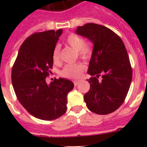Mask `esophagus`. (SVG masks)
Returning a JSON list of instances; mask_svg holds the SVG:
<instances>
[{"label":"esophagus","mask_w":147,"mask_h":147,"mask_svg":"<svg viewBox=\"0 0 147 147\" xmlns=\"http://www.w3.org/2000/svg\"><path fill=\"white\" fill-rule=\"evenodd\" d=\"M79 82L80 81L79 80H76V81H74V85H75V86H77V85L79 84Z\"/></svg>","instance_id":"obj_1"}]
</instances>
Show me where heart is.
<instances>
[{
	"label": "heart",
	"mask_w": 147,
	"mask_h": 147,
	"mask_svg": "<svg viewBox=\"0 0 147 147\" xmlns=\"http://www.w3.org/2000/svg\"><path fill=\"white\" fill-rule=\"evenodd\" d=\"M65 43L75 50L78 51L79 55L84 59L89 57L92 53V48L89 43L85 42L84 39L76 33L69 34L65 39ZM60 50L61 47L59 45H55L53 51V59L55 63H58L60 61ZM83 69L84 66L82 64H68L65 65L61 71V76L68 78H78Z\"/></svg>",
	"instance_id": "1"
}]
</instances>
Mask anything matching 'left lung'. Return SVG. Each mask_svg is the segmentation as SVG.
Returning a JSON list of instances; mask_svg holds the SVG:
<instances>
[{"label": "left lung", "instance_id": "1", "mask_svg": "<svg viewBox=\"0 0 147 147\" xmlns=\"http://www.w3.org/2000/svg\"><path fill=\"white\" fill-rule=\"evenodd\" d=\"M76 33L93 43L88 73L90 90L84 95L86 106L98 114L115 111L125 100L132 80V69L121 39L106 26L85 24ZM100 76L101 80H98Z\"/></svg>", "mask_w": 147, "mask_h": 147}]
</instances>
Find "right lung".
I'll return each instance as SVG.
<instances>
[{
    "label": "right lung",
    "mask_w": 147,
    "mask_h": 147,
    "mask_svg": "<svg viewBox=\"0 0 147 147\" xmlns=\"http://www.w3.org/2000/svg\"><path fill=\"white\" fill-rule=\"evenodd\" d=\"M62 30L36 33L20 48L12 68L11 80L22 106L36 118L55 120L65 113L67 94L73 89L70 80L59 78L49 85L46 78L53 68V51Z\"/></svg>",
    "instance_id": "obj_1"
}]
</instances>
